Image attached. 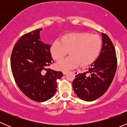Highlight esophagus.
<instances>
[{
	"label": "esophagus",
	"instance_id": "34e87169",
	"mask_svg": "<svg viewBox=\"0 0 127 127\" xmlns=\"http://www.w3.org/2000/svg\"><path fill=\"white\" fill-rule=\"evenodd\" d=\"M67 73V71H63V74H64V75H66V74Z\"/></svg>",
	"mask_w": 127,
	"mask_h": 127
}]
</instances>
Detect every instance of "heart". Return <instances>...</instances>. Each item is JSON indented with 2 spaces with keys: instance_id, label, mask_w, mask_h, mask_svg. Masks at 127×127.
<instances>
[{
  "instance_id": "obj_1",
  "label": "heart",
  "mask_w": 127,
  "mask_h": 127,
  "mask_svg": "<svg viewBox=\"0 0 127 127\" xmlns=\"http://www.w3.org/2000/svg\"><path fill=\"white\" fill-rule=\"evenodd\" d=\"M101 46V39L96 34L75 32L63 35L61 40H55L51 45L50 52L54 60L60 61L69 51L71 56L59 61L56 64L59 69L68 70L79 64L81 66L93 64L100 53Z\"/></svg>"
}]
</instances>
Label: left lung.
Instances as JSON below:
<instances>
[{
  "mask_svg": "<svg viewBox=\"0 0 127 127\" xmlns=\"http://www.w3.org/2000/svg\"><path fill=\"white\" fill-rule=\"evenodd\" d=\"M103 45L98 58L87 72L77 74L72 82L74 92L80 99L92 101L98 99L111 85L117 69L116 50L112 41L101 33Z\"/></svg>",
  "mask_w": 127,
  "mask_h": 127,
  "instance_id": "left-lung-1",
  "label": "left lung"
}]
</instances>
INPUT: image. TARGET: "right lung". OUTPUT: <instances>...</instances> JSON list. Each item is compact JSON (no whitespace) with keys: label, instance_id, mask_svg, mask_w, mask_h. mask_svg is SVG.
<instances>
[{"label":"right lung","instance_id":"1","mask_svg":"<svg viewBox=\"0 0 127 127\" xmlns=\"http://www.w3.org/2000/svg\"><path fill=\"white\" fill-rule=\"evenodd\" d=\"M42 28L24 34L15 43L11 55V69L18 87L31 99L37 102L54 96L61 71L46 68L53 62L51 45L40 40ZM46 70V71H45Z\"/></svg>","mask_w":127,"mask_h":127}]
</instances>
